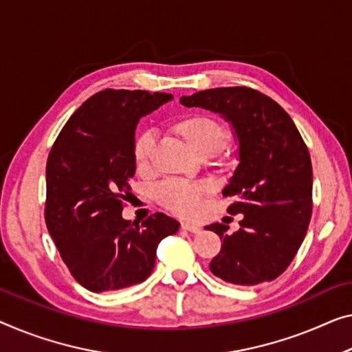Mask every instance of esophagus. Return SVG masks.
Here are the masks:
<instances>
[{
	"label": "esophagus",
	"instance_id": "34e87169",
	"mask_svg": "<svg viewBox=\"0 0 352 352\" xmlns=\"http://www.w3.org/2000/svg\"><path fill=\"white\" fill-rule=\"evenodd\" d=\"M182 229H183V230H188V232L197 234L199 230H201V226H199V224L190 223V221H182Z\"/></svg>",
	"mask_w": 352,
	"mask_h": 352
}]
</instances>
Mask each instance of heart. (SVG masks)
Masks as SVG:
<instances>
[{
	"instance_id": "b5f03b06",
	"label": "heart",
	"mask_w": 352,
	"mask_h": 352,
	"mask_svg": "<svg viewBox=\"0 0 352 352\" xmlns=\"http://www.w3.org/2000/svg\"><path fill=\"white\" fill-rule=\"evenodd\" d=\"M170 131L182 138L202 158L217 155L228 145L229 129L221 120L208 113H186L169 124ZM151 134H140L134 140L133 158L139 170L148 169L153 153ZM210 192L204 183H188L180 180L164 182L156 188L155 196L162 207L180 217H194L201 208V201Z\"/></svg>"
}]
</instances>
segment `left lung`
Masks as SVG:
<instances>
[{"mask_svg":"<svg viewBox=\"0 0 352 352\" xmlns=\"http://www.w3.org/2000/svg\"><path fill=\"white\" fill-rule=\"evenodd\" d=\"M186 107H204L232 123L240 164L223 196L235 197L230 214H243L240 229L228 234L210 262L214 276L232 285L254 286L285 272L305 239L313 212V167L297 126L280 104L248 87L212 88L183 96Z\"/></svg>","mask_w":352,"mask_h":352,"instance_id":"8db88e82","label":"left lung"}]
</instances>
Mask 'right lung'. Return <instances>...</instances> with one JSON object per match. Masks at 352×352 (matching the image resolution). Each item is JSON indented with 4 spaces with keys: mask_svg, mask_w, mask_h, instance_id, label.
I'll use <instances>...</instances> for the list:
<instances>
[{
    "mask_svg": "<svg viewBox=\"0 0 352 352\" xmlns=\"http://www.w3.org/2000/svg\"><path fill=\"white\" fill-rule=\"evenodd\" d=\"M172 99L166 93L107 88L78 107L52 146L45 167V224L71 275L91 292L145 281L156 248L178 221L155 213L122 217L133 196L134 131L139 118Z\"/></svg>",
    "mask_w": 352,
    "mask_h": 352,
    "instance_id": "1",
    "label": "right lung"
}]
</instances>
